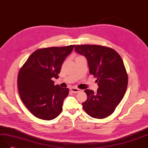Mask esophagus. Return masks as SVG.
<instances>
[{
	"label": "esophagus",
	"instance_id": "esophagus-1",
	"mask_svg": "<svg viewBox=\"0 0 148 148\" xmlns=\"http://www.w3.org/2000/svg\"><path fill=\"white\" fill-rule=\"evenodd\" d=\"M71 90L73 91V92H74V93H77V92H80L81 90H80V89H78V88H71Z\"/></svg>",
	"mask_w": 148,
	"mask_h": 148
}]
</instances>
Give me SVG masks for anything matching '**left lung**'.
Masks as SVG:
<instances>
[{"label": "left lung", "mask_w": 148, "mask_h": 148, "mask_svg": "<svg viewBox=\"0 0 148 148\" xmlns=\"http://www.w3.org/2000/svg\"><path fill=\"white\" fill-rule=\"evenodd\" d=\"M75 51L87 58L90 73L97 78V93L86 90L87 100L82 103L84 111L92 118L104 119L113 113L127 90L128 75L122 58L112 48L82 45Z\"/></svg>", "instance_id": "left-lung-1"}]
</instances>
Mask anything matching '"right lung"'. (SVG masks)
I'll use <instances>...</instances> for the list:
<instances>
[{
  "mask_svg": "<svg viewBox=\"0 0 148 148\" xmlns=\"http://www.w3.org/2000/svg\"><path fill=\"white\" fill-rule=\"evenodd\" d=\"M74 46L38 49L20 69L18 76L20 98L36 117L50 121L61 113L69 90L55 85L51 79L58 78L62 64Z\"/></svg>",
  "mask_w": 148,
  "mask_h": 148,
  "instance_id": "obj_1",
  "label": "right lung"
}]
</instances>
